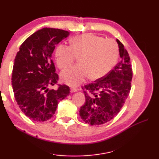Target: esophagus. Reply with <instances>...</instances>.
Here are the masks:
<instances>
[{
	"instance_id": "esophagus-1",
	"label": "esophagus",
	"mask_w": 159,
	"mask_h": 159,
	"mask_svg": "<svg viewBox=\"0 0 159 159\" xmlns=\"http://www.w3.org/2000/svg\"><path fill=\"white\" fill-rule=\"evenodd\" d=\"M78 90H79V88H71V93L77 92Z\"/></svg>"
}]
</instances>
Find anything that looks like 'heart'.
I'll return each instance as SVG.
<instances>
[{"mask_svg":"<svg viewBox=\"0 0 159 159\" xmlns=\"http://www.w3.org/2000/svg\"><path fill=\"white\" fill-rule=\"evenodd\" d=\"M79 57V65L61 72V79L66 84L76 86L89 76L97 80L107 75L116 63L118 48L112 39L88 34L73 38L70 45L60 44L55 50V60L59 69H64Z\"/></svg>","mask_w":159,"mask_h":159,"instance_id":"heart-1","label":"heart"}]
</instances>
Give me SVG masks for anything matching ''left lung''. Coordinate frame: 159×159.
<instances>
[{
    "label": "left lung",
    "mask_w": 159,
    "mask_h": 159,
    "mask_svg": "<svg viewBox=\"0 0 159 159\" xmlns=\"http://www.w3.org/2000/svg\"><path fill=\"white\" fill-rule=\"evenodd\" d=\"M121 58L105 76L83 86L85 102L80 109L83 121L98 125L110 121L121 109L131 89L133 71L130 58L124 45L116 39Z\"/></svg>",
    "instance_id": "8db88e82"
}]
</instances>
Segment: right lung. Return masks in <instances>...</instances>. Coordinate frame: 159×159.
I'll return each mask as SVG.
<instances>
[{
  "label": "right lung",
  "mask_w": 159,
  "mask_h": 159,
  "mask_svg": "<svg viewBox=\"0 0 159 159\" xmlns=\"http://www.w3.org/2000/svg\"><path fill=\"white\" fill-rule=\"evenodd\" d=\"M69 35L62 29H40L24 41L15 57L12 74L15 98L24 114L34 121L50 119L59 102L70 93L66 85H59L56 90L48 88L59 79L52 52Z\"/></svg>",
  "instance_id": "right-lung-1"
}]
</instances>
